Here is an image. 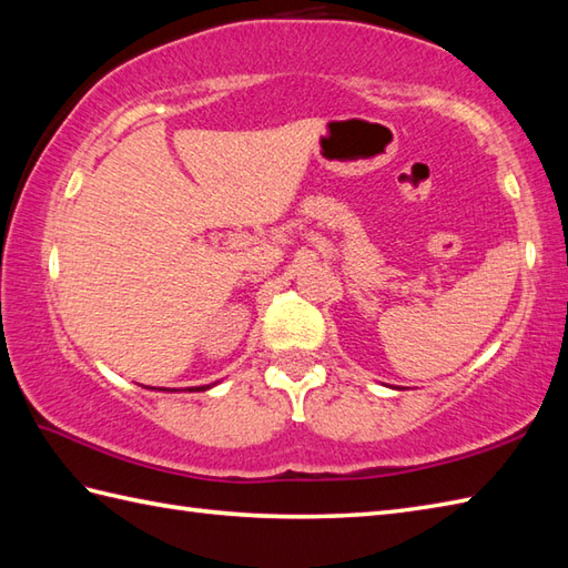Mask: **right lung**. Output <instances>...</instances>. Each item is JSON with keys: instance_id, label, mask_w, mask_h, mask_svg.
I'll return each instance as SVG.
<instances>
[{"instance_id": "right-lung-1", "label": "right lung", "mask_w": 568, "mask_h": 568, "mask_svg": "<svg viewBox=\"0 0 568 568\" xmlns=\"http://www.w3.org/2000/svg\"><path fill=\"white\" fill-rule=\"evenodd\" d=\"M210 388V385H200V388H195V390H207Z\"/></svg>"}]
</instances>
